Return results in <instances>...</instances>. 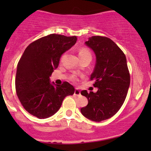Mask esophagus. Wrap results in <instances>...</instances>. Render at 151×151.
<instances>
[{
	"instance_id": "obj_1",
	"label": "esophagus",
	"mask_w": 151,
	"mask_h": 151,
	"mask_svg": "<svg viewBox=\"0 0 151 151\" xmlns=\"http://www.w3.org/2000/svg\"><path fill=\"white\" fill-rule=\"evenodd\" d=\"M74 95H76V96H80V95H81L80 91H79V90L78 89H76L75 91H74Z\"/></svg>"
}]
</instances>
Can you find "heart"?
<instances>
[{"mask_svg":"<svg viewBox=\"0 0 151 151\" xmlns=\"http://www.w3.org/2000/svg\"><path fill=\"white\" fill-rule=\"evenodd\" d=\"M79 56H91V52H90V51L87 49V48L81 47L79 51Z\"/></svg>","mask_w":151,"mask_h":151,"instance_id":"obj_1","label":"heart"}]
</instances>
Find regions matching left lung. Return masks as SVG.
Here are the masks:
<instances>
[{
    "label": "left lung",
    "mask_w": 151,
    "mask_h": 151,
    "mask_svg": "<svg viewBox=\"0 0 151 151\" xmlns=\"http://www.w3.org/2000/svg\"><path fill=\"white\" fill-rule=\"evenodd\" d=\"M85 44L94 52L96 61L90 79L94 80L96 93L81 91L88 104L81 109L84 116L93 121L110 119L125 101L130 85V74L124 53L109 37L92 36Z\"/></svg>",
    "instance_id": "obj_1"
}]
</instances>
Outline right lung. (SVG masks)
Wrapping results in <instances>:
<instances>
[{"label":"right lung","instance_id":"1","mask_svg":"<svg viewBox=\"0 0 151 151\" xmlns=\"http://www.w3.org/2000/svg\"><path fill=\"white\" fill-rule=\"evenodd\" d=\"M76 36L58 34L45 36L30 43L18 63L15 90L23 108L38 119L52 116L61 107L74 88L64 81L61 85L50 83V77L58 68L62 55L77 42Z\"/></svg>","mask_w":151,"mask_h":151}]
</instances>
